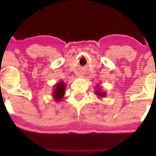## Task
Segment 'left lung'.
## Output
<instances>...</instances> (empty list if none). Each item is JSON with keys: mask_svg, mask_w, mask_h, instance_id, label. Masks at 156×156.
Returning <instances> with one entry per match:
<instances>
[{"mask_svg": "<svg viewBox=\"0 0 156 156\" xmlns=\"http://www.w3.org/2000/svg\"><path fill=\"white\" fill-rule=\"evenodd\" d=\"M94 91H95L94 92L95 94L97 95V97H99V98H104L106 96V92L101 91V87H100L99 85L97 86V88H96V90Z\"/></svg>", "mask_w": 156, "mask_h": 156, "instance_id": "obj_1", "label": "left lung"}]
</instances>
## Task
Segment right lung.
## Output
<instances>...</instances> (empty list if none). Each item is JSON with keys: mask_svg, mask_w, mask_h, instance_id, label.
Segmentation results:
<instances>
[{"mask_svg": "<svg viewBox=\"0 0 156 156\" xmlns=\"http://www.w3.org/2000/svg\"><path fill=\"white\" fill-rule=\"evenodd\" d=\"M53 88L54 89H53V92L52 93L53 99L56 102L62 101L65 94L66 84L62 81H59L58 83L54 85Z\"/></svg>", "mask_w": 156, "mask_h": 156, "instance_id": "1", "label": "right lung"}]
</instances>
